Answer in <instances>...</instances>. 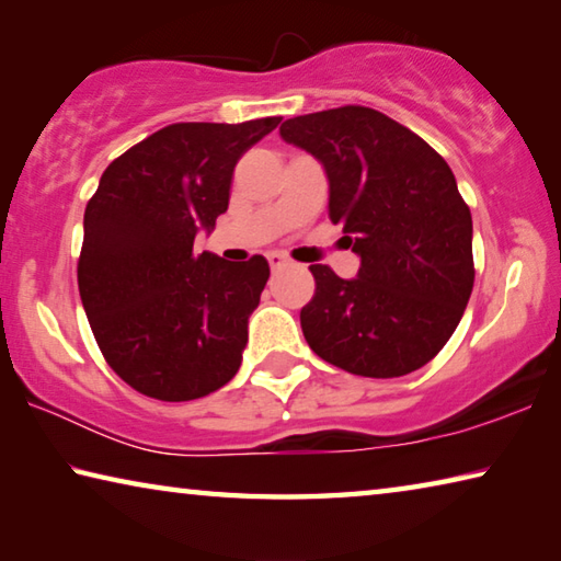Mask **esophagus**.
<instances>
[{
	"instance_id": "1",
	"label": "esophagus",
	"mask_w": 561,
	"mask_h": 561,
	"mask_svg": "<svg viewBox=\"0 0 561 561\" xmlns=\"http://www.w3.org/2000/svg\"><path fill=\"white\" fill-rule=\"evenodd\" d=\"M267 262H270V267H272V270H282L284 264H287L289 260L284 257L282 252H267Z\"/></svg>"
}]
</instances>
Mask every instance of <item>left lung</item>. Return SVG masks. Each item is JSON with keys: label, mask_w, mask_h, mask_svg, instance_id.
Instances as JSON below:
<instances>
[{"label": "left lung", "mask_w": 561, "mask_h": 561, "mask_svg": "<svg viewBox=\"0 0 561 561\" xmlns=\"http://www.w3.org/2000/svg\"><path fill=\"white\" fill-rule=\"evenodd\" d=\"M279 136L329 178V217L360 257L358 277L311 264L301 331L317 356L368 378L405 376L448 344L468 307L472 217L448 163L421 136L366 106L282 123Z\"/></svg>", "instance_id": "8db88e82"}]
</instances>
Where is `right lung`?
<instances>
[{
	"mask_svg": "<svg viewBox=\"0 0 561 561\" xmlns=\"http://www.w3.org/2000/svg\"><path fill=\"white\" fill-rule=\"evenodd\" d=\"M279 121L173 123L103 170L83 213L79 291L103 358L138 393L193 401L240 368L270 264L193 244L227 210L237 160Z\"/></svg>",
	"mask_w": 561,
	"mask_h": 561,
	"instance_id": "add662e5",
	"label": "right lung"
}]
</instances>
